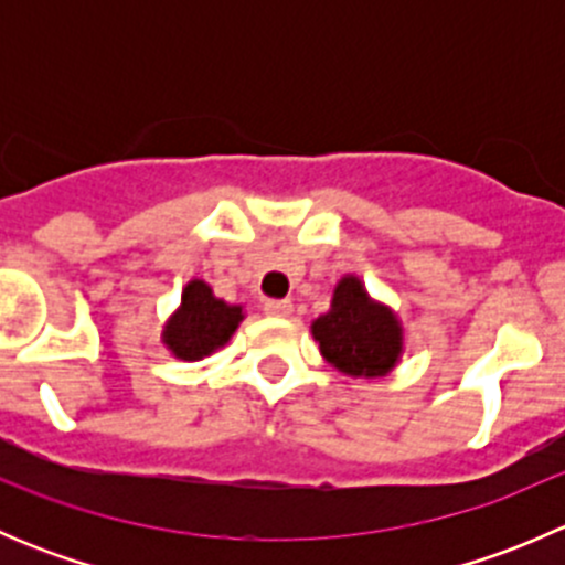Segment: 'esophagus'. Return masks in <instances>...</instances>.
Wrapping results in <instances>:
<instances>
[{"label":"esophagus","mask_w":565,"mask_h":565,"mask_svg":"<svg viewBox=\"0 0 565 565\" xmlns=\"http://www.w3.org/2000/svg\"><path fill=\"white\" fill-rule=\"evenodd\" d=\"M265 311L270 317H289L292 315V300H267Z\"/></svg>","instance_id":"34e87169"}]
</instances>
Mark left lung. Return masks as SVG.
<instances>
[{
    "label": "left lung",
    "instance_id": "8db88e82",
    "mask_svg": "<svg viewBox=\"0 0 565 565\" xmlns=\"http://www.w3.org/2000/svg\"><path fill=\"white\" fill-rule=\"evenodd\" d=\"M324 361L352 380L388 377L404 355V324L366 284L347 273L333 287L330 309L311 322Z\"/></svg>",
    "mask_w": 565,
    "mask_h": 565
}]
</instances>
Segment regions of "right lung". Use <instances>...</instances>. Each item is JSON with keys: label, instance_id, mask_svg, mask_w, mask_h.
I'll return each instance as SVG.
<instances>
[{"label": "right lung", "instance_id": "1", "mask_svg": "<svg viewBox=\"0 0 565 565\" xmlns=\"http://www.w3.org/2000/svg\"><path fill=\"white\" fill-rule=\"evenodd\" d=\"M246 319V306L215 298L213 287L191 278L182 287L180 306L163 322L161 341L177 361H202L226 344Z\"/></svg>", "mask_w": 565, "mask_h": 565}]
</instances>
